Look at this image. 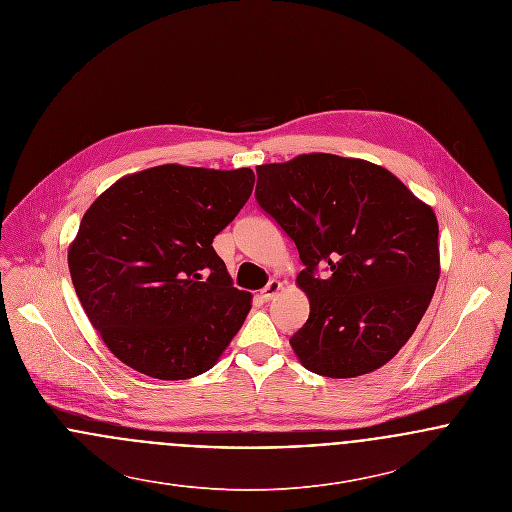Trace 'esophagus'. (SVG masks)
Here are the masks:
<instances>
[{"instance_id":"1","label":"esophagus","mask_w":512,"mask_h":512,"mask_svg":"<svg viewBox=\"0 0 512 512\" xmlns=\"http://www.w3.org/2000/svg\"><path fill=\"white\" fill-rule=\"evenodd\" d=\"M280 290H282V282H278V280H272L264 290H262V293H260V297L264 299V301H270V299H274L278 293H280Z\"/></svg>"}]
</instances>
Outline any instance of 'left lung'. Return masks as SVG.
<instances>
[{"label":"left lung","mask_w":512,"mask_h":512,"mask_svg":"<svg viewBox=\"0 0 512 512\" xmlns=\"http://www.w3.org/2000/svg\"><path fill=\"white\" fill-rule=\"evenodd\" d=\"M256 199L297 246L309 317L290 339L307 370L355 378L408 343L439 280L438 219L382 165L301 153L256 167ZM317 265L332 272L314 278Z\"/></svg>","instance_id":"1"}]
</instances>
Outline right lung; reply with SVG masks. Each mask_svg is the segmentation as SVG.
<instances>
[{
  "label": "right lung",
  "instance_id": "add662e5",
  "mask_svg": "<svg viewBox=\"0 0 512 512\" xmlns=\"http://www.w3.org/2000/svg\"><path fill=\"white\" fill-rule=\"evenodd\" d=\"M254 181L248 167L165 163L118 179L88 207L69 246L74 292L124 365L187 380L219 361L252 293L232 286L213 240Z\"/></svg>",
  "mask_w": 512,
  "mask_h": 512
}]
</instances>
